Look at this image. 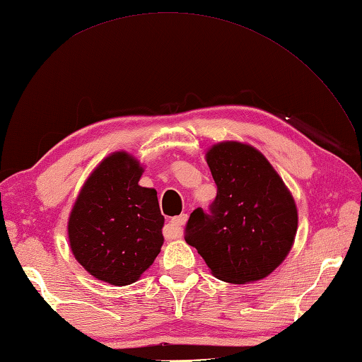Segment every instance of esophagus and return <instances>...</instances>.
<instances>
[{"instance_id":"esophagus-1","label":"esophagus","mask_w":362,"mask_h":362,"mask_svg":"<svg viewBox=\"0 0 362 362\" xmlns=\"http://www.w3.org/2000/svg\"><path fill=\"white\" fill-rule=\"evenodd\" d=\"M188 221V214L183 213L180 214V216L177 218H173L171 222H169V238H180L182 236V230H183V226L187 224Z\"/></svg>"}]
</instances>
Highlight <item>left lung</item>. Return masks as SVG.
Wrapping results in <instances>:
<instances>
[{"label":"left lung","mask_w":362,"mask_h":362,"mask_svg":"<svg viewBox=\"0 0 362 362\" xmlns=\"http://www.w3.org/2000/svg\"><path fill=\"white\" fill-rule=\"evenodd\" d=\"M218 194L210 214L197 209L185 241L216 279L244 284L279 267L296 240L294 197L269 160L247 143L221 141L205 153Z\"/></svg>","instance_id":"obj_1"}]
</instances>
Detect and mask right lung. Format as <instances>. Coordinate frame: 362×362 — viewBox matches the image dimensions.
Wrapping results in <instances>:
<instances>
[{
	"instance_id": "right-lung-1",
	"label": "right lung",
	"mask_w": 362,
	"mask_h": 362,
	"mask_svg": "<svg viewBox=\"0 0 362 362\" xmlns=\"http://www.w3.org/2000/svg\"><path fill=\"white\" fill-rule=\"evenodd\" d=\"M143 173L132 153L107 156L87 177L68 218L74 258L113 286L140 280L165 241L157 191L138 185Z\"/></svg>"
}]
</instances>
